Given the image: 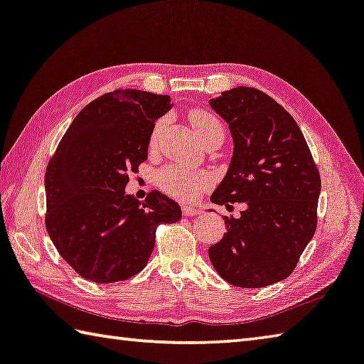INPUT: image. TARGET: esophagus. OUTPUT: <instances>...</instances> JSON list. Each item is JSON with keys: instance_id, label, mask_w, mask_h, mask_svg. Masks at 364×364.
Listing matches in <instances>:
<instances>
[{"instance_id": "obj_1", "label": "esophagus", "mask_w": 364, "mask_h": 364, "mask_svg": "<svg viewBox=\"0 0 364 364\" xmlns=\"http://www.w3.org/2000/svg\"><path fill=\"white\" fill-rule=\"evenodd\" d=\"M183 215L184 216H197V215H200V210L196 208V207H188V205H184Z\"/></svg>"}]
</instances>
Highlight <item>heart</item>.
Returning a JSON list of instances; mask_svg holds the SVG:
<instances>
[{"instance_id": "1", "label": "heart", "mask_w": 364, "mask_h": 364, "mask_svg": "<svg viewBox=\"0 0 364 364\" xmlns=\"http://www.w3.org/2000/svg\"><path fill=\"white\" fill-rule=\"evenodd\" d=\"M189 122L193 125L194 132L203 143L211 138H223L224 140V127L220 119L215 114L208 113L205 109H193L189 113ZM165 125V119H159L154 124V129L151 132V146L156 144L161 132ZM211 178L210 173L202 170H191L181 165H168L157 173V184L165 193L176 197L181 200H194L202 191L210 188Z\"/></svg>"}]
</instances>
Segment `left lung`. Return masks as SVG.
I'll use <instances>...</instances> for the list:
<instances>
[{"mask_svg":"<svg viewBox=\"0 0 364 364\" xmlns=\"http://www.w3.org/2000/svg\"><path fill=\"white\" fill-rule=\"evenodd\" d=\"M228 122L234 151L210 200L242 202L240 218L224 216L228 232L208 248L218 274L234 287L285 280L312 240L321 181L299 125L274 98L234 87L211 98Z\"/></svg>","mask_w":364,"mask_h":364,"instance_id":"8db88e82","label":"left lung"}]
</instances>
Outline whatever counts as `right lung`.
<instances>
[{
    "instance_id": "right-lung-1",
    "label": "right lung",
    "mask_w": 364,
    "mask_h": 364,
    "mask_svg": "<svg viewBox=\"0 0 364 364\" xmlns=\"http://www.w3.org/2000/svg\"><path fill=\"white\" fill-rule=\"evenodd\" d=\"M173 103L168 95L114 90L79 111L46 168V229L58 253L95 283H113L146 266L156 228L181 220L159 191L140 202L125 194L130 171L148 159L151 132Z\"/></svg>"
}]
</instances>
